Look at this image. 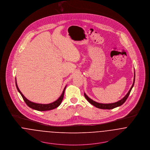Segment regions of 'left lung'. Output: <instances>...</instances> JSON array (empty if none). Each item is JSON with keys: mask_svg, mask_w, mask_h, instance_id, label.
Instances as JSON below:
<instances>
[{"mask_svg": "<svg viewBox=\"0 0 150 150\" xmlns=\"http://www.w3.org/2000/svg\"><path fill=\"white\" fill-rule=\"evenodd\" d=\"M135 76V72H134V81H133V83H132V87L130 88V90L129 91L128 93L126 95V96L123 97V98H122L121 100H120V101H117L116 103H111V104L98 103H97V102L92 100V99H91L89 97H88V96L85 93H84V96H85L87 100V101H88L89 103H91L92 105L95 106V107H96L97 108H99V109H113V108H117L118 106L122 105L123 103L126 101V100H127V97H129V95L130 93V92H131L132 87L134 86V84Z\"/></svg>", "mask_w": 150, "mask_h": 150, "instance_id": "obj_1", "label": "left lung"}]
</instances>
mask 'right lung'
<instances>
[{"label": "right lung", "mask_w": 150, "mask_h": 150, "mask_svg": "<svg viewBox=\"0 0 150 150\" xmlns=\"http://www.w3.org/2000/svg\"><path fill=\"white\" fill-rule=\"evenodd\" d=\"M15 83H16V86L18 89V92L20 93V95H21V96L23 97V100H24L25 103L27 104V105L29 107H30L32 109H33L36 110H38V111H46V110H52L54 109L57 107H58L59 106L61 105V103H62V100L64 96V91L65 89L66 88V86L64 87L63 92H62V95H61V96L59 97L56 101H55L54 102L50 103V104H38V103H35L33 102H32L30 101H29V100H28L26 97H25L23 93L21 92V91H20L19 88H18V84H17V82H16V79L15 80Z\"/></svg>", "instance_id": "obj_1"}]
</instances>
